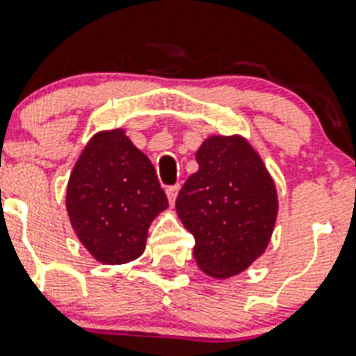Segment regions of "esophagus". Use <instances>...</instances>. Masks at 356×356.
<instances>
[{"label": "esophagus", "instance_id": "1", "mask_svg": "<svg viewBox=\"0 0 356 356\" xmlns=\"http://www.w3.org/2000/svg\"><path fill=\"white\" fill-rule=\"evenodd\" d=\"M177 194H179V186H170V188H166V196L168 200H170V205L173 207V203H175V200H177Z\"/></svg>", "mask_w": 356, "mask_h": 356}]
</instances>
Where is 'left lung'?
I'll return each mask as SVG.
<instances>
[{
  "label": "left lung",
  "instance_id": "obj_1",
  "mask_svg": "<svg viewBox=\"0 0 356 356\" xmlns=\"http://www.w3.org/2000/svg\"><path fill=\"white\" fill-rule=\"evenodd\" d=\"M196 160L200 168L179 192L175 209L194 235L197 267L226 280L267 250L278 216V192L259 153L241 134L209 136Z\"/></svg>",
  "mask_w": 356,
  "mask_h": 356
}]
</instances>
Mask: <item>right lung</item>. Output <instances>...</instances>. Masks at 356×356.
<instances>
[{
    "instance_id": "add662e5",
    "label": "right lung",
    "mask_w": 356,
    "mask_h": 356,
    "mask_svg": "<svg viewBox=\"0 0 356 356\" xmlns=\"http://www.w3.org/2000/svg\"><path fill=\"white\" fill-rule=\"evenodd\" d=\"M65 205L83 248L99 263L123 265L143 254L149 226L168 209V197L151 160L123 129H112L81 149Z\"/></svg>"
}]
</instances>
